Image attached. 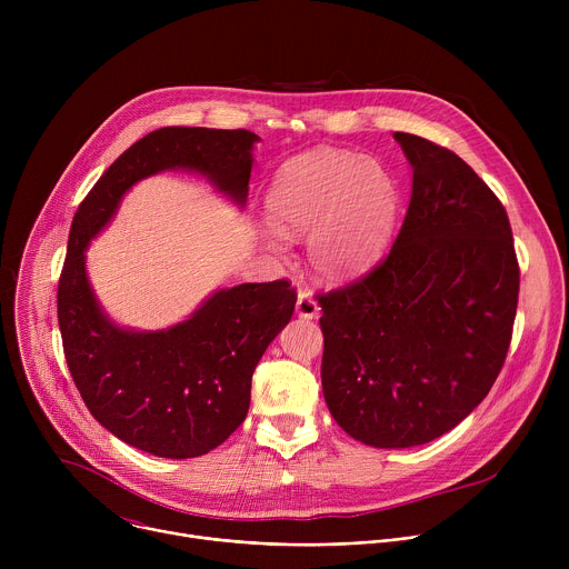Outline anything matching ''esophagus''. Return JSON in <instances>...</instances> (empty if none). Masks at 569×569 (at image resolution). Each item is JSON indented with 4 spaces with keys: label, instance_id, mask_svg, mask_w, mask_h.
Wrapping results in <instances>:
<instances>
[{
    "label": "esophagus",
    "instance_id": "34e87169",
    "mask_svg": "<svg viewBox=\"0 0 569 569\" xmlns=\"http://www.w3.org/2000/svg\"><path fill=\"white\" fill-rule=\"evenodd\" d=\"M295 310H297V315H299L301 319H315V317L319 315V306H317V301H315L310 295H306V292H301V295L297 297V306H295Z\"/></svg>",
    "mask_w": 569,
    "mask_h": 569
}]
</instances>
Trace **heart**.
<instances>
[{"label":"heart","instance_id":"1","mask_svg":"<svg viewBox=\"0 0 569 569\" xmlns=\"http://www.w3.org/2000/svg\"><path fill=\"white\" fill-rule=\"evenodd\" d=\"M398 184L382 161L317 148L281 167L266 196L272 227L263 238L286 252V236L308 233V261L327 281L367 272L385 252L398 218Z\"/></svg>","mask_w":569,"mask_h":569}]
</instances>
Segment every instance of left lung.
Returning <instances> with one entry per match:
<instances>
[{
	"label": "left lung",
	"instance_id": "1",
	"mask_svg": "<svg viewBox=\"0 0 569 569\" xmlns=\"http://www.w3.org/2000/svg\"><path fill=\"white\" fill-rule=\"evenodd\" d=\"M412 198L389 254L319 297L321 389L338 426L373 448H412L461 423L511 342L520 270L507 211L461 157L393 132Z\"/></svg>",
	"mask_w": 569,
	"mask_h": 569
}]
</instances>
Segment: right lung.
<instances>
[{
	"label": "right lung",
	"instance_id": "add662e5",
	"mask_svg": "<svg viewBox=\"0 0 569 569\" xmlns=\"http://www.w3.org/2000/svg\"><path fill=\"white\" fill-rule=\"evenodd\" d=\"M257 141L250 130L159 128L114 161L71 222L58 286L71 378L106 430L154 457L207 455L246 421L252 373L290 321L297 295L283 279L220 288L173 327L137 331L103 310L86 254L123 196L161 171L196 173L246 209Z\"/></svg>",
	"mask_w": 569,
	"mask_h": 569
}]
</instances>
